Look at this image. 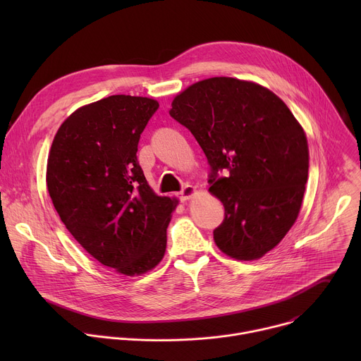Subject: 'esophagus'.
<instances>
[{
  "label": "esophagus",
  "instance_id": "esophagus-1",
  "mask_svg": "<svg viewBox=\"0 0 361 361\" xmlns=\"http://www.w3.org/2000/svg\"><path fill=\"white\" fill-rule=\"evenodd\" d=\"M195 192H197V188L194 187V185H190V184H187V185H184L183 187V190L180 191V200L181 201H187V200H190L192 195H195Z\"/></svg>",
  "mask_w": 361,
  "mask_h": 361
}]
</instances>
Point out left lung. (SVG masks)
Instances as JSON below:
<instances>
[{"label": "left lung", "mask_w": 361, "mask_h": 361, "mask_svg": "<svg viewBox=\"0 0 361 361\" xmlns=\"http://www.w3.org/2000/svg\"><path fill=\"white\" fill-rule=\"evenodd\" d=\"M212 166L210 192L224 205L214 230L231 259L259 260L295 223L308 176L307 137L286 102L245 80H201L171 102ZM220 169L227 178H217Z\"/></svg>", "instance_id": "1"}]
</instances>
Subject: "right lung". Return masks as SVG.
Here are the masks:
<instances>
[{"label":"right lung","mask_w":361,"mask_h":361,"mask_svg":"<svg viewBox=\"0 0 361 361\" xmlns=\"http://www.w3.org/2000/svg\"><path fill=\"white\" fill-rule=\"evenodd\" d=\"M157 109L156 99L124 94L82 106L60 126L47 161V188L67 230L97 262L130 277L163 260L178 204L154 192L137 161Z\"/></svg>","instance_id":"add662e5"}]
</instances>
